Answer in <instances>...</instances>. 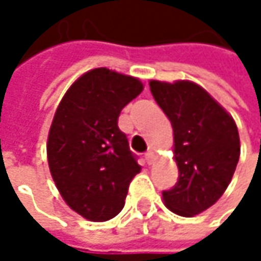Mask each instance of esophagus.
<instances>
[{
  "label": "esophagus",
  "mask_w": 261,
  "mask_h": 261,
  "mask_svg": "<svg viewBox=\"0 0 261 261\" xmlns=\"http://www.w3.org/2000/svg\"><path fill=\"white\" fill-rule=\"evenodd\" d=\"M145 160H146L148 165H151V163L154 162V152H151V151L146 152V154H145Z\"/></svg>",
  "instance_id": "34e87169"
}]
</instances>
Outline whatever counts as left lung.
<instances>
[{
    "label": "left lung",
    "instance_id": "8db88e82",
    "mask_svg": "<svg viewBox=\"0 0 261 261\" xmlns=\"http://www.w3.org/2000/svg\"><path fill=\"white\" fill-rule=\"evenodd\" d=\"M151 93L171 121L178 181L163 192L165 205L192 218L212 207L227 190L240 155L233 116L199 84L151 80Z\"/></svg>",
    "mask_w": 261,
    "mask_h": 261
}]
</instances>
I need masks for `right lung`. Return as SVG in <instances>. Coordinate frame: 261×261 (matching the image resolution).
<instances>
[{
    "instance_id": "add662e5",
    "label": "right lung",
    "mask_w": 261,
    "mask_h": 261,
    "mask_svg": "<svg viewBox=\"0 0 261 261\" xmlns=\"http://www.w3.org/2000/svg\"><path fill=\"white\" fill-rule=\"evenodd\" d=\"M142 90L136 77L96 68L71 84L56 110L46 142L49 172L65 202L87 221L115 218L140 172L118 118Z\"/></svg>"
}]
</instances>
